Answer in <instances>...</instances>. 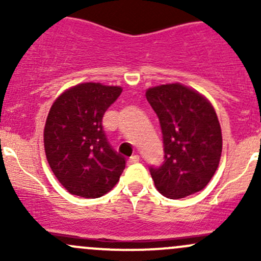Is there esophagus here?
I'll list each match as a JSON object with an SVG mask.
<instances>
[{"instance_id":"esophagus-1","label":"esophagus","mask_w":261,"mask_h":261,"mask_svg":"<svg viewBox=\"0 0 261 261\" xmlns=\"http://www.w3.org/2000/svg\"><path fill=\"white\" fill-rule=\"evenodd\" d=\"M139 160H140V156H139L138 154L133 155V156L130 158V159L127 160V164H135V163H138Z\"/></svg>"}]
</instances>
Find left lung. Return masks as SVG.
Masks as SVG:
<instances>
[{"label":"left lung","instance_id":"1","mask_svg":"<svg viewBox=\"0 0 261 261\" xmlns=\"http://www.w3.org/2000/svg\"><path fill=\"white\" fill-rule=\"evenodd\" d=\"M146 99L159 118L164 162L150 167L158 191L179 199L202 191L220 164L222 134L212 105L180 83L162 84L146 91Z\"/></svg>","mask_w":261,"mask_h":261}]
</instances>
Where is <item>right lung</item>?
Returning a JSON list of instances; mask_svg holds the SVG:
<instances>
[{
    "mask_svg": "<svg viewBox=\"0 0 261 261\" xmlns=\"http://www.w3.org/2000/svg\"><path fill=\"white\" fill-rule=\"evenodd\" d=\"M122 88L81 83L63 92L50 109L44 147L53 173L74 196L98 198L111 191L126 160L112 149L102 126Z\"/></svg>",
    "mask_w": 261,
    "mask_h": 261,
    "instance_id": "obj_1",
    "label": "right lung"
}]
</instances>
